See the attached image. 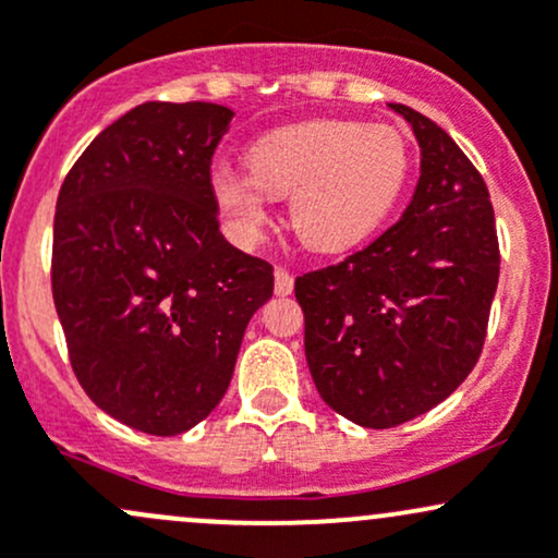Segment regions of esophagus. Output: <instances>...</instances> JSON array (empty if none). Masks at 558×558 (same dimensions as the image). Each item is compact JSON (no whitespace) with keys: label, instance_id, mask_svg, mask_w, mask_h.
<instances>
[{"label":"esophagus","instance_id":"obj_1","mask_svg":"<svg viewBox=\"0 0 558 558\" xmlns=\"http://www.w3.org/2000/svg\"><path fill=\"white\" fill-rule=\"evenodd\" d=\"M292 287H295V277H292L290 271H287V268H277V271H274V290H277V295H290L292 292Z\"/></svg>","mask_w":558,"mask_h":558}]
</instances>
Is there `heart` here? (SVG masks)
I'll return each mask as SVG.
<instances>
[{"mask_svg":"<svg viewBox=\"0 0 558 558\" xmlns=\"http://www.w3.org/2000/svg\"><path fill=\"white\" fill-rule=\"evenodd\" d=\"M247 170H218L213 194L231 229L260 236L268 196H290V223L314 253H345L388 218L404 189V137L386 124L305 122L260 137Z\"/></svg>","mask_w":558,"mask_h":558,"instance_id":"heart-1","label":"heart"}]
</instances>
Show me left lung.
Here are the masks:
<instances>
[{
  "label": "left lung",
  "mask_w": 558,
  "mask_h": 558,
  "mask_svg": "<svg viewBox=\"0 0 558 558\" xmlns=\"http://www.w3.org/2000/svg\"><path fill=\"white\" fill-rule=\"evenodd\" d=\"M421 143V181L373 244L295 279L319 397L364 428L445 401L482 356L500 277L484 178L421 111L391 104Z\"/></svg>",
  "instance_id": "left-lung-1"
}]
</instances>
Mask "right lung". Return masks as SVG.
<instances>
[{
  "label": "right lung",
  "mask_w": 558,
  "mask_h": 558,
  "mask_svg": "<svg viewBox=\"0 0 558 558\" xmlns=\"http://www.w3.org/2000/svg\"><path fill=\"white\" fill-rule=\"evenodd\" d=\"M233 111L135 106L74 161L52 229V301L71 369L104 412L175 436L229 388L274 266L218 229L213 154Z\"/></svg>",
  "instance_id": "add662e5"
}]
</instances>
